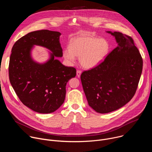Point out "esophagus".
I'll use <instances>...</instances> for the list:
<instances>
[{"instance_id": "34e87169", "label": "esophagus", "mask_w": 152, "mask_h": 152, "mask_svg": "<svg viewBox=\"0 0 152 152\" xmlns=\"http://www.w3.org/2000/svg\"><path fill=\"white\" fill-rule=\"evenodd\" d=\"M81 73H82L81 70H77V72H76V75H77V76L78 77H80V75H81Z\"/></svg>"}]
</instances>
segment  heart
<instances>
[{"label": "heart", "mask_w": 152, "mask_h": 152, "mask_svg": "<svg viewBox=\"0 0 152 152\" xmlns=\"http://www.w3.org/2000/svg\"><path fill=\"white\" fill-rule=\"evenodd\" d=\"M109 49L106 39L83 34L71 39L69 48L64 50L63 56L69 62H73L75 56L79 57V62L83 67L91 69L104 60Z\"/></svg>", "instance_id": "heart-1"}]
</instances>
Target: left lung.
Masks as SVG:
<instances>
[{
  "instance_id": "left-lung-1",
  "label": "left lung",
  "mask_w": 152,
  "mask_h": 152,
  "mask_svg": "<svg viewBox=\"0 0 152 152\" xmlns=\"http://www.w3.org/2000/svg\"><path fill=\"white\" fill-rule=\"evenodd\" d=\"M118 46L94 68L80 75L89 106L97 113L115 111L135 94L142 70V59L132 37L119 32L107 31Z\"/></svg>"
}]
</instances>
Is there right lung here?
<instances>
[{"label":"right lung","instance_id":"1","mask_svg":"<svg viewBox=\"0 0 152 152\" xmlns=\"http://www.w3.org/2000/svg\"><path fill=\"white\" fill-rule=\"evenodd\" d=\"M61 35L47 29L31 32L18 39L12 48L9 64L11 84L20 101L38 113L49 114L58 109L66 97L67 83L76 75L74 67L64 66L56 59L62 56ZM35 45L51 52L45 63L33 60L31 51Z\"/></svg>","mask_w":152,"mask_h":152}]
</instances>
